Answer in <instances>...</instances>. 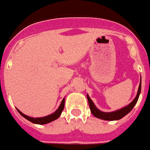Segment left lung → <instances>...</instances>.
<instances>
[{
    "label": "left lung",
    "instance_id": "1",
    "mask_svg": "<svg viewBox=\"0 0 150 150\" xmlns=\"http://www.w3.org/2000/svg\"><path fill=\"white\" fill-rule=\"evenodd\" d=\"M140 92H141V79H140V82H139V88L137 91V94L136 95L135 98L132 100V102H130L128 105L124 107L123 108H120L119 110H114V111L112 112H104L99 110L98 108L95 106V104H94L92 100L90 98L88 94H87V98L88 100L91 112L95 117L104 120H117L123 118L124 116H126L131 111L132 109L135 106V104H137L138 99H139Z\"/></svg>",
    "mask_w": 150,
    "mask_h": 150
}]
</instances>
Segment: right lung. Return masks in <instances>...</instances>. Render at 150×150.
Listing matches in <instances>:
<instances>
[{"mask_svg": "<svg viewBox=\"0 0 150 150\" xmlns=\"http://www.w3.org/2000/svg\"><path fill=\"white\" fill-rule=\"evenodd\" d=\"M64 106H65V98L62 99L59 107L58 108V109L56 110V111L53 112L52 114H50V115L46 116V117H32L27 116L26 115V114H23V113H22V112H21L20 110H18L17 108V111L20 113V114H21V116H23L24 118H26V120H28L29 121L32 122V123H33V124H40V125H41V124H49V123H50V122L53 121V120L58 119V118L60 117V115H61L62 110H63Z\"/></svg>", "mask_w": 150, "mask_h": 150, "instance_id": "right-lung-1", "label": "right lung"}]
</instances>
